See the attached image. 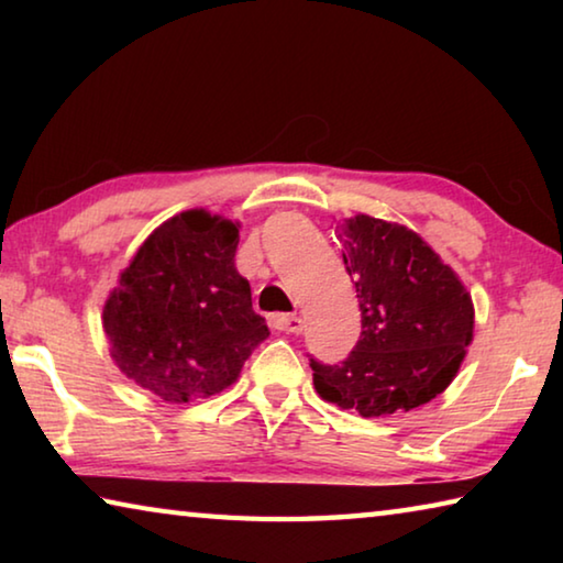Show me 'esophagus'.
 <instances>
[{
    "label": "esophagus",
    "mask_w": 563,
    "mask_h": 563,
    "mask_svg": "<svg viewBox=\"0 0 563 563\" xmlns=\"http://www.w3.org/2000/svg\"><path fill=\"white\" fill-rule=\"evenodd\" d=\"M271 322L275 330L290 332V335H300V332L305 330V322L300 316H273Z\"/></svg>",
    "instance_id": "esophagus-1"
}]
</instances>
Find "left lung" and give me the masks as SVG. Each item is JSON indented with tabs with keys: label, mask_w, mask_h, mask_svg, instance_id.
Wrapping results in <instances>:
<instances>
[{
	"label": "left lung",
	"mask_w": 563,
	"mask_h": 563,
	"mask_svg": "<svg viewBox=\"0 0 563 563\" xmlns=\"http://www.w3.org/2000/svg\"><path fill=\"white\" fill-rule=\"evenodd\" d=\"M338 228L362 332L340 365L310 357L318 395L362 417L427 405L450 387L474 338L472 295L409 228L365 213Z\"/></svg>",
	"instance_id": "1"
}]
</instances>
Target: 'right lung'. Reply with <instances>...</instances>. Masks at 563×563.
Returning a JSON list of instances; mask_svg holds the SVG:
<instances>
[{"label":"right lung","instance_id":"obj_1","mask_svg":"<svg viewBox=\"0 0 563 563\" xmlns=\"http://www.w3.org/2000/svg\"><path fill=\"white\" fill-rule=\"evenodd\" d=\"M235 247L238 223L203 208L178 213L146 238L103 305L113 362L164 402L231 387L271 335Z\"/></svg>","mask_w":563,"mask_h":563}]
</instances>
